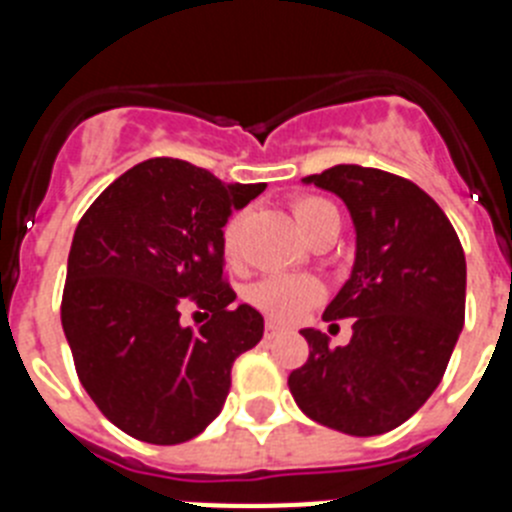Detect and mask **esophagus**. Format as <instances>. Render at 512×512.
<instances>
[{
    "mask_svg": "<svg viewBox=\"0 0 512 512\" xmlns=\"http://www.w3.org/2000/svg\"><path fill=\"white\" fill-rule=\"evenodd\" d=\"M282 336V325H277L274 323V320H269V323H266V338H279Z\"/></svg>",
    "mask_w": 512,
    "mask_h": 512,
    "instance_id": "esophagus-1",
    "label": "esophagus"
}]
</instances>
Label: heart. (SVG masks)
Returning a JSON list of instances; mask_svg holds the SVG:
<instances>
[{"instance_id": "obj_1", "label": "heart", "mask_w": 512, "mask_h": 512, "mask_svg": "<svg viewBox=\"0 0 512 512\" xmlns=\"http://www.w3.org/2000/svg\"><path fill=\"white\" fill-rule=\"evenodd\" d=\"M292 212H295V220L300 225L302 233L310 238L320 223H325L328 217L338 215V210L330 205L323 197H315V194H305V197H297L292 202ZM223 256L228 264H233L238 259V246H241V223L238 220H230L223 228ZM323 289L312 277H266L261 282L251 284L246 292V300L253 307H259L261 312H266L271 320H279V323H292L307 310L310 305L320 300Z\"/></svg>"}]
</instances>
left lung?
I'll return each mask as SVG.
<instances>
[{
    "instance_id": "1",
    "label": "left lung",
    "mask_w": 512,
    "mask_h": 512,
    "mask_svg": "<svg viewBox=\"0 0 512 512\" xmlns=\"http://www.w3.org/2000/svg\"><path fill=\"white\" fill-rule=\"evenodd\" d=\"M302 182L338 194L354 220V269L323 312L328 323L354 318V336L333 348L320 330H300L310 356L289 392L315 423L379 436L441 384L464 328V248L441 207L390 171L338 164Z\"/></svg>"
}]
</instances>
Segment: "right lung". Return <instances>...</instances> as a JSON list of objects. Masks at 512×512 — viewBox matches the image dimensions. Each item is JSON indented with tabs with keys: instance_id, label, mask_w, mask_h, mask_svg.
Returning <instances> with one entry per match:
<instances>
[{
	"instance_id": "1",
	"label": "right lung",
	"mask_w": 512,
	"mask_h": 512,
	"mask_svg": "<svg viewBox=\"0 0 512 512\" xmlns=\"http://www.w3.org/2000/svg\"><path fill=\"white\" fill-rule=\"evenodd\" d=\"M266 184H225L179 158L117 176L76 225L61 323L76 374L102 415L156 446L200 436L220 415L233 361L264 336L233 307L223 228ZM210 314L197 331L181 310Z\"/></svg>"
}]
</instances>
